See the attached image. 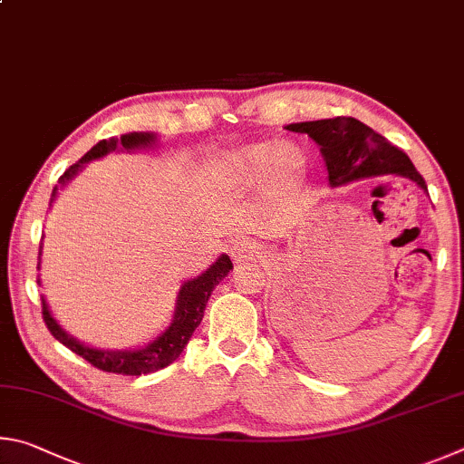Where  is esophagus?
I'll list each match as a JSON object with an SVG mask.
<instances>
[{
    "mask_svg": "<svg viewBox=\"0 0 464 464\" xmlns=\"http://www.w3.org/2000/svg\"><path fill=\"white\" fill-rule=\"evenodd\" d=\"M258 255H261V248L256 246V242L240 240V242H234L230 246V256L234 265H245L248 261H255Z\"/></svg>",
    "mask_w": 464,
    "mask_h": 464,
    "instance_id": "1",
    "label": "esophagus"
}]
</instances>
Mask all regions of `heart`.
Instances as JSON below:
<instances>
[{
  "instance_id": "b5f03b06",
  "label": "heart",
  "mask_w": 464,
  "mask_h": 464,
  "mask_svg": "<svg viewBox=\"0 0 464 464\" xmlns=\"http://www.w3.org/2000/svg\"><path fill=\"white\" fill-rule=\"evenodd\" d=\"M310 154L295 140H258L211 154L203 175L224 191H245L261 183L271 199H283L304 185Z\"/></svg>"
}]
</instances>
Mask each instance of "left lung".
Segmentation results:
<instances>
[{"instance_id":"left-lung-1","label":"left lung","mask_w":464,"mask_h":464,"mask_svg":"<svg viewBox=\"0 0 464 464\" xmlns=\"http://www.w3.org/2000/svg\"><path fill=\"white\" fill-rule=\"evenodd\" d=\"M287 130L307 134L320 146L322 157L326 160L330 187H343L381 175H397L410 179L428 193L424 177L418 173L408 154L359 120L338 116L297 121L289 124Z\"/></svg>"}]
</instances>
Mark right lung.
Here are the masks:
<instances>
[{"label":"right lung","mask_w":464,"mask_h":464,"mask_svg":"<svg viewBox=\"0 0 464 464\" xmlns=\"http://www.w3.org/2000/svg\"><path fill=\"white\" fill-rule=\"evenodd\" d=\"M157 134L154 132H128L120 138H110V140H100L85 157H81L75 165H71L59 179V185H54L51 195V206L56 201V195L64 189L72 179H75L81 170L87 167V162L108 157L110 152H134L140 149H150L157 144ZM44 238V237H43ZM40 261H43V242H40ZM40 269V263H38ZM232 269V261L227 255H219L216 263H211L206 271L199 273L198 277L183 281L179 287L175 314L169 326L160 332L157 338L150 343L136 348H95L85 343H81L75 336H71L67 330L61 328V324L53 318L51 307H48L46 299L43 297V318L46 322L51 334L59 340L61 344L71 348L72 353L83 356L87 362L93 367L102 369L105 372H118V375H146V372H154L169 367L170 362L179 359L183 348L189 343L195 328L201 324L203 310H206L208 299L211 291L222 281ZM40 283V279H38Z\"/></svg>","instance_id":"1"}]
</instances>
